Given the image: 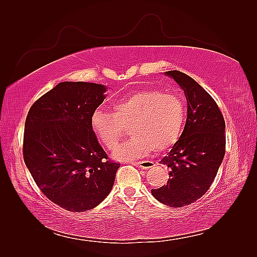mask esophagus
<instances>
[{"label":"esophagus","instance_id":"1","mask_svg":"<svg viewBox=\"0 0 257 257\" xmlns=\"http://www.w3.org/2000/svg\"><path fill=\"white\" fill-rule=\"evenodd\" d=\"M133 164L137 167H141L143 169H149L154 166V163L152 161H141V162H134Z\"/></svg>","mask_w":257,"mask_h":257}]
</instances>
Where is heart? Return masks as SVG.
Returning a JSON list of instances; mask_svg holds the SVG:
<instances>
[{
    "instance_id": "obj_1",
    "label": "heart",
    "mask_w": 257,
    "mask_h": 257,
    "mask_svg": "<svg viewBox=\"0 0 257 257\" xmlns=\"http://www.w3.org/2000/svg\"><path fill=\"white\" fill-rule=\"evenodd\" d=\"M185 119L183 99L175 93L145 88L115 100L111 111L97 109L91 116V128L107 150L113 151L125 127L134 136L113 153L120 161L143 158L172 148L180 137Z\"/></svg>"
}]
</instances>
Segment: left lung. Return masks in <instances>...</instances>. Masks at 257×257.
<instances>
[{
	"instance_id": "obj_1",
	"label": "left lung",
	"mask_w": 257,
	"mask_h": 257,
	"mask_svg": "<svg viewBox=\"0 0 257 257\" xmlns=\"http://www.w3.org/2000/svg\"><path fill=\"white\" fill-rule=\"evenodd\" d=\"M180 85L188 102V118L179 141L161 161L169 169L165 185L151 190L162 204L188 206L205 195L211 186L225 154V121L209 93L190 76L166 72Z\"/></svg>"
}]
</instances>
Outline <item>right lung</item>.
<instances>
[{"mask_svg":"<svg viewBox=\"0 0 257 257\" xmlns=\"http://www.w3.org/2000/svg\"><path fill=\"white\" fill-rule=\"evenodd\" d=\"M105 91L98 83L60 82L27 115L23 160L44 195L68 211H87L102 203L120 167L91 128Z\"/></svg>","mask_w":257,"mask_h":257,"instance_id":"add662e5","label":"right lung"}]
</instances>
